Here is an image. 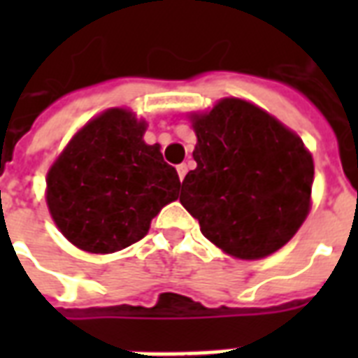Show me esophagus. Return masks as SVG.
Masks as SVG:
<instances>
[{
    "instance_id": "34e87169",
    "label": "esophagus",
    "mask_w": 358,
    "mask_h": 358,
    "mask_svg": "<svg viewBox=\"0 0 358 358\" xmlns=\"http://www.w3.org/2000/svg\"><path fill=\"white\" fill-rule=\"evenodd\" d=\"M176 171H178L180 180H184V178H185V174H187V165H185V163H180L178 167H176Z\"/></svg>"
}]
</instances>
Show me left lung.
Segmentation results:
<instances>
[{"label":"left lung","instance_id":"1","mask_svg":"<svg viewBox=\"0 0 358 358\" xmlns=\"http://www.w3.org/2000/svg\"><path fill=\"white\" fill-rule=\"evenodd\" d=\"M191 119L196 169L185 174L180 202L204 238L241 260L288 243L310 210L314 162L303 141L239 98Z\"/></svg>","mask_w":358,"mask_h":358}]
</instances>
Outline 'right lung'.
I'll return each instance as SVG.
<instances>
[{
	"label": "right lung",
	"instance_id": "add662e5",
	"mask_svg": "<svg viewBox=\"0 0 358 358\" xmlns=\"http://www.w3.org/2000/svg\"><path fill=\"white\" fill-rule=\"evenodd\" d=\"M145 129L131 111L108 109L74 135L48 171L50 213L78 249H126L178 199V173L163 162L159 145L143 141Z\"/></svg>",
	"mask_w": 358,
	"mask_h": 358
}]
</instances>
